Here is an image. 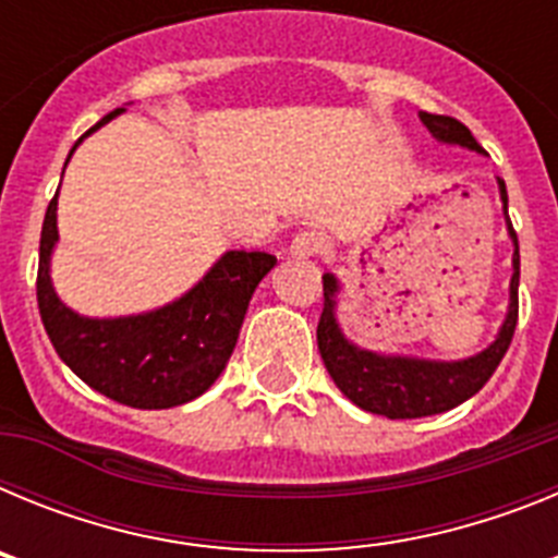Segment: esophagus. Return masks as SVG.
<instances>
[{
    "label": "esophagus",
    "instance_id": "obj_1",
    "mask_svg": "<svg viewBox=\"0 0 558 558\" xmlns=\"http://www.w3.org/2000/svg\"><path fill=\"white\" fill-rule=\"evenodd\" d=\"M329 240L322 234V231H302V234L293 236L290 243V254L299 256V259H310V256H322L327 254Z\"/></svg>",
    "mask_w": 558,
    "mask_h": 558
}]
</instances>
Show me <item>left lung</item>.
<instances>
[{
  "mask_svg": "<svg viewBox=\"0 0 558 558\" xmlns=\"http://www.w3.org/2000/svg\"><path fill=\"white\" fill-rule=\"evenodd\" d=\"M418 120L425 122L427 131L445 145H461L466 150L483 153L472 131L463 122L441 113H418ZM500 186L502 211H506V226L514 243V274L509 284V313L502 318V327L497 338L483 352L472 354L466 360H422L405 357V354H379L368 349L354 347L347 335L340 332V324L335 318L338 307V279L332 274H324V313L318 322V352L324 357L329 377L335 386L343 391V397L352 399L354 405L368 413L388 418H422L433 413L452 411L456 405L475 397L495 368L500 366L502 354L509 352L511 338L517 329V290H520V245H517V231L509 220V192L502 179Z\"/></svg>",
  "mask_w": 558,
  "mask_h": 558,
  "instance_id": "obj_1",
  "label": "left lung"
}]
</instances>
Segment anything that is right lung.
Segmentation results:
<instances>
[{
	"instance_id": "obj_1",
	"label": "right lung",
	"mask_w": 558,
	"mask_h": 558,
	"mask_svg": "<svg viewBox=\"0 0 558 558\" xmlns=\"http://www.w3.org/2000/svg\"><path fill=\"white\" fill-rule=\"evenodd\" d=\"M122 111L125 108L102 117L92 131ZM81 142L83 136L75 147ZM56 211L58 192L44 215L36 293L58 357L88 388L140 411L184 405L209 391L234 352L251 295L276 265V256L226 251L195 288L165 307L120 318H86L58 299L49 279V256L58 243Z\"/></svg>"
}]
</instances>
